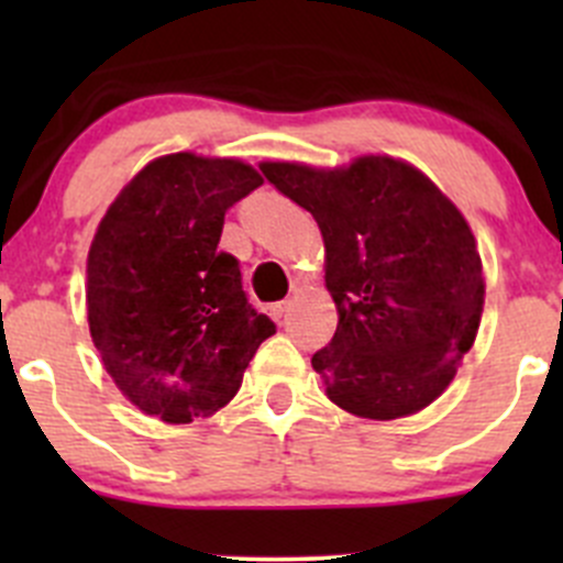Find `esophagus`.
Segmentation results:
<instances>
[{
    "instance_id": "1",
    "label": "esophagus",
    "mask_w": 563,
    "mask_h": 563,
    "mask_svg": "<svg viewBox=\"0 0 563 563\" xmlns=\"http://www.w3.org/2000/svg\"><path fill=\"white\" fill-rule=\"evenodd\" d=\"M288 308H291V302H275V305H269V316L275 318V321H280V318L288 313Z\"/></svg>"
}]
</instances>
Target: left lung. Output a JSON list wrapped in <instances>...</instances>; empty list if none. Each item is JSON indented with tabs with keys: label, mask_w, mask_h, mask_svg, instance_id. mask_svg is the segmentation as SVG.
Segmentation results:
<instances>
[{
	"label": "left lung",
	"mask_w": 563,
	"mask_h": 563,
	"mask_svg": "<svg viewBox=\"0 0 563 563\" xmlns=\"http://www.w3.org/2000/svg\"><path fill=\"white\" fill-rule=\"evenodd\" d=\"M261 174L321 229L340 316L313 354L329 400L365 419L422 411L455 378L485 302L463 214L391 157H360L340 172L261 163Z\"/></svg>",
	"instance_id": "8db88e82"
}]
</instances>
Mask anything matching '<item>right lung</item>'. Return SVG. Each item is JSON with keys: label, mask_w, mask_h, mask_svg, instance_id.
I'll return each instance as SVG.
<instances>
[{"label": "right lung", "mask_w": 563, "mask_h": 563, "mask_svg": "<svg viewBox=\"0 0 563 563\" xmlns=\"http://www.w3.org/2000/svg\"><path fill=\"white\" fill-rule=\"evenodd\" d=\"M264 185L240 161L157 157L108 207L89 247L87 313L108 376L144 413L209 417L277 332L218 247L225 212Z\"/></svg>", "instance_id": "1"}]
</instances>
